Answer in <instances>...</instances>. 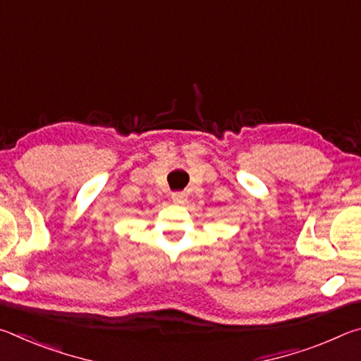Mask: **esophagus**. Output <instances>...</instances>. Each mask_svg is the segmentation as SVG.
Instances as JSON below:
<instances>
[{
  "instance_id": "esophagus-1",
  "label": "esophagus",
  "mask_w": 361,
  "mask_h": 361,
  "mask_svg": "<svg viewBox=\"0 0 361 361\" xmlns=\"http://www.w3.org/2000/svg\"><path fill=\"white\" fill-rule=\"evenodd\" d=\"M172 202L175 205H183L186 202V194L185 192H173L172 194Z\"/></svg>"
}]
</instances>
